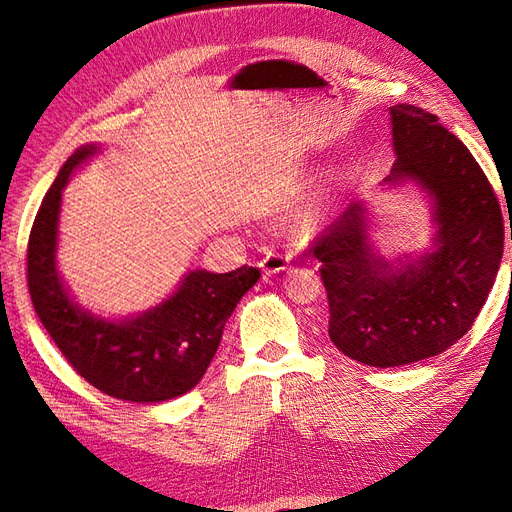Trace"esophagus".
<instances>
[{
  "label": "esophagus",
  "mask_w": 512,
  "mask_h": 512,
  "mask_svg": "<svg viewBox=\"0 0 512 512\" xmlns=\"http://www.w3.org/2000/svg\"><path fill=\"white\" fill-rule=\"evenodd\" d=\"M260 267L265 273H282L290 267V256L288 254H277L269 252L265 258L260 260Z\"/></svg>",
  "instance_id": "obj_1"
}]
</instances>
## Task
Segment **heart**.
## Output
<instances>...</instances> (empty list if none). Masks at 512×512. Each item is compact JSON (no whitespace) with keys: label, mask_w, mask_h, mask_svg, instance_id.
Here are the masks:
<instances>
[{"label":"heart","mask_w":512,"mask_h":512,"mask_svg":"<svg viewBox=\"0 0 512 512\" xmlns=\"http://www.w3.org/2000/svg\"><path fill=\"white\" fill-rule=\"evenodd\" d=\"M324 209H327V205H318L314 209L305 211L301 218L294 222V232H297V235H312V232L318 228V224L322 222Z\"/></svg>","instance_id":"obj_1"}]
</instances>
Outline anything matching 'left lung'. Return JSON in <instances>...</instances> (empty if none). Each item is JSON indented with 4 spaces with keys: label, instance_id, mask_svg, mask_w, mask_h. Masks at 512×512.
Here are the masks:
<instances>
[{
    "label": "left lung",
    "instance_id": "obj_1",
    "mask_svg": "<svg viewBox=\"0 0 512 512\" xmlns=\"http://www.w3.org/2000/svg\"><path fill=\"white\" fill-rule=\"evenodd\" d=\"M389 113L397 158L384 183L412 181L431 196L433 247L397 265L382 258L359 200L309 247L322 262L331 342L369 367L423 361L466 335L504 252L502 209L470 149L423 108L397 104Z\"/></svg>",
    "mask_w": 512,
    "mask_h": 512
}]
</instances>
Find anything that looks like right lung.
Masks as SVG:
<instances>
[{"mask_svg": "<svg viewBox=\"0 0 512 512\" xmlns=\"http://www.w3.org/2000/svg\"><path fill=\"white\" fill-rule=\"evenodd\" d=\"M98 151V145L76 149L46 192L29 232L27 286L46 333L76 374L111 397L160 404L192 391L205 376L230 314L260 271L247 265L230 273L190 271L160 305L123 320L76 305L55 260L61 192Z\"/></svg>", "mask_w": 512, "mask_h": 512, "instance_id": "obj_1", "label": "right lung"}]
</instances>
